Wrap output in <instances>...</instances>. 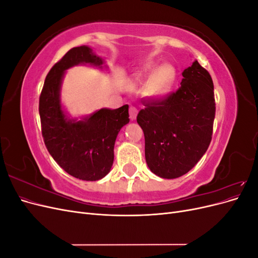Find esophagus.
Segmentation results:
<instances>
[{"mask_svg":"<svg viewBox=\"0 0 258 258\" xmlns=\"http://www.w3.org/2000/svg\"><path fill=\"white\" fill-rule=\"evenodd\" d=\"M129 115H130V119L135 120L137 118V115H138V108L136 106L131 105L129 107Z\"/></svg>","mask_w":258,"mask_h":258,"instance_id":"esophagus-1","label":"esophagus"}]
</instances>
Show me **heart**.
Returning <instances> with one entry per match:
<instances>
[{
	"label": "heart",
	"mask_w": 258,
	"mask_h": 258,
	"mask_svg": "<svg viewBox=\"0 0 258 258\" xmlns=\"http://www.w3.org/2000/svg\"><path fill=\"white\" fill-rule=\"evenodd\" d=\"M176 76L175 69L170 64L159 67L153 73L148 83V93L152 97H161L170 89Z\"/></svg>",
	"instance_id": "obj_1"
}]
</instances>
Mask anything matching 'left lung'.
I'll return each instance as SVG.
<instances>
[{"label":"left lung","instance_id":"left-lung-1","mask_svg":"<svg viewBox=\"0 0 258 258\" xmlns=\"http://www.w3.org/2000/svg\"><path fill=\"white\" fill-rule=\"evenodd\" d=\"M181 86L160 98L142 99L137 121L153 173L176 178L191 170L212 140L215 99L212 77L198 61L185 69Z\"/></svg>","mask_w":258,"mask_h":258}]
</instances>
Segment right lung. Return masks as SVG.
Here are the masks:
<instances>
[{
	"mask_svg": "<svg viewBox=\"0 0 258 258\" xmlns=\"http://www.w3.org/2000/svg\"><path fill=\"white\" fill-rule=\"evenodd\" d=\"M80 63L101 66L102 59L87 46L70 49L46 76L38 112L44 143L54 161L70 175L97 181L112 168L115 140L121 127L129 122V106L101 108L81 121L68 119L60 105L61 81L66 70Z\"/></svg>",
	"mask_w": 258,
	"mask_h": 258,
	"instance_id": "obj_1",
	"label": "right lung"
}]
</instances>
